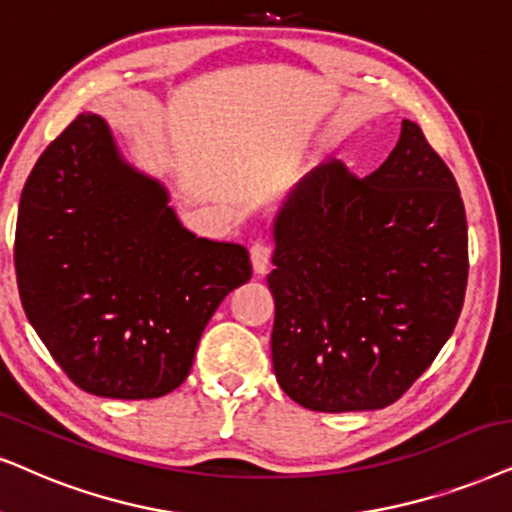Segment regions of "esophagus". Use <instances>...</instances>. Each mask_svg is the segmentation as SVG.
I'll return each instance as SVG.
<instances>
[{
  "instance_id": "esophagus-1",
  "label": "esophagus",
  "mask_w": 512,
  "mask_h": 512,
  "mask_svg": "<svg viewBox=\"0 0 512 512\" xmlns=\"http://www.w3.org/2000/svg\"><path fill=\"white\" fill-rule=\"evenodd\" d=\"M250 260H252V269H255L257 276H264L269 271V262H271V245L267 241H255L250 245Z\"/></svg>"
}]
</instances>
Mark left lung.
I'll return each instance as SVG.
<instances>
[{
    "instance_id": "1",
    "label": "left lung",
    "mask_w": 512,
    "mask_h": 512,
    "mask_svg": "<svg viewBox=\"0 0 512 512\" xmlns=\"http://www.w3.org/2000/svg\"><path fill=\"white\" fill-rule=\"evenodd\" d=\"M271 359L309 411L385 409L454 333L468 286V224L449 167L416 122L366 179L316 167L274 222Z\"/></svg>"
}]
</instances>
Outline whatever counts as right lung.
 <instances>
[{"instance_id":"right-lung-1","label":"right lung","mask_w":512,"mask_h":512,"mask_svg":"<svg viewBox=\"0 0 512 512\" xmlns=\"http://www.w3.org/2000/svg\"><path fill=\"white\" fill-rule=\"evenodd\" d=\"M14 262L25 316L84 392L155 399L191 371L203 328L250 281L243 245L186 231L160 181L82 113L32 167Z\"/></svg>"}]
</instances>
